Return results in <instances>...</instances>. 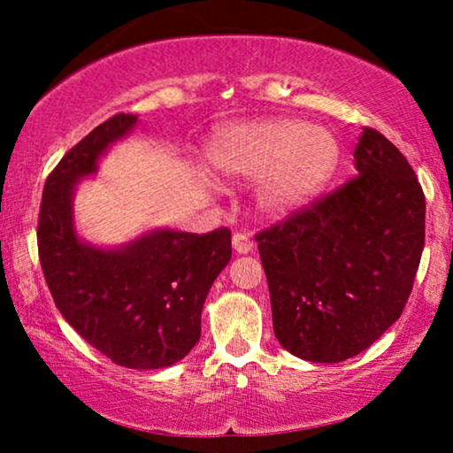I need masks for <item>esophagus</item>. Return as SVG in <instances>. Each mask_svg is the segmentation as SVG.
Segmentation results:
<instances>
[{
    "instance_id": "1",
    "label": "esophagus",
    "mask_w": 453,
    "mask_h": 453,
    "mask_svg": "<svg viewBox=\"0 0 453 453\" xmlns=\"http://www.w3.org/2000/svg\"><path fill=\"white\" fill-rule=\"evenodd\" d=\"M233 247L237 253H250L253 247V241L247 237L243 233H234L233 234Z\"/></svg>"
}]
</instances>
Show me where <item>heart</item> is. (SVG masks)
<instances>
[{
    "mask_svg": "<svg viewBox=\"0 0 453 453\" xmlns=\"http://www.w3.org/2000/svg\"><path fill=\"white\" fill-rule=\"evenodd\" d=\"M212 163L222 175L257 177L259 203L270 214H288L321 194L340 163L336 135L295 119L237 126L212 144Z\"/></svg>",
    "mask_w": 453,
    "mask_h": 453,
    "instance_id": "obj_1",
    "label": "heart"
}]
</instances>
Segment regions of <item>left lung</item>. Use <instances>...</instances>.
I'll return each mask as SVG.
<instances>
[{"label": "left lung", "mask_w": 453, "mask_h": 453, "mask_svg": "<svg viewBox=\"0 0 453 453\" xmlns=\"http://www.w3.org/2000/svg\"><path fill=\"white\" fill-rule=\"evenodd\" d=\"M357 173L256 234L284 349L340 363L404 311L425 247V194L398 148L363 127Z\"/></svg>", "instance_id": "left-lung-1"}]
</instances>
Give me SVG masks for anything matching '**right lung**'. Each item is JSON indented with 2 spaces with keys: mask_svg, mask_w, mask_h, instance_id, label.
Returning <instances> with one entry per match:
<instances>
[{
  "mask_svg": "<svg viewBox=\"0 0 453 453\" xmlns=\"http://www.w3.org/2000/svg\"><path fill=\"white\" fill-rule=\"evenodd\" d=\"M135 119L109 117L49 173L36 243L47 287L67 324L121 367L160 369L181 361L200 340L203 301L233 253L231 231H154L117 251L78 241L72 191Z\"/></svg>",
  "mask_w": 453,
  "mask_h": 453,
  "instance_id": "right-lung-1",
  "label": "right lung"
}]
</instances>
